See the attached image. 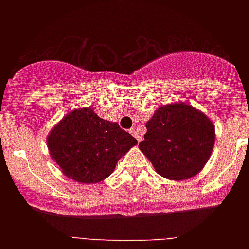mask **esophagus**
Returning a JSON list of instances; mask_svg holds the SVG:
<instances>
[{
	"mask_svg": "<svg viewBox=\"0 0 249 249\" xmlns=\"http://www.w3.org/2000/svg\"><path fill=\"white\" fill-rule=\"evenodd\" d=\"M129 133H131V135L133 136V137H135L136 140L138 141V142H140V141H141V136H140V133H138V132L136 131V128H131V129H129Z\"/></svg>",
	"mask_w": 249,
	"mask_h": 249,
	"instance_id": "34e87169",
	"label": "esophagus"
}]
</instances>
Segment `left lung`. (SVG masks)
I'll return each instance as SVG.
<instances>
[{"label":"left lung","instance_id":"obj_1","mask_svg":"<svg viewBox=\"0 0 249 249\" xmlns=\"http://www.w3.org/2000/svg\"><path fill=\"white\" fill-rule=\"evenodd\" d=\"M140 149L158 175L181 181L201 171L214 146V126L186 103L162 106L146 123Z\"/></svg>","mask_w":249,"mask_h":249}]
</instances>
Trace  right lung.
<instances>
[{"label": "right lung", "mask_w": 249, "mask_h": 249, "mask_svg": "<svg viewBox=\"0 0 249 249\" xmlns=\"http://www.w3.org/2000/svg\"><path fill=\"white\" fill-rule=\"evenodd\" d=\"M51 156L67 177L97 183L113 172L118 160L137 140L118 123L102 120L91 108L68 113L47 137Z\"/></svg>", "instance_id": "1"}]
</instances>
